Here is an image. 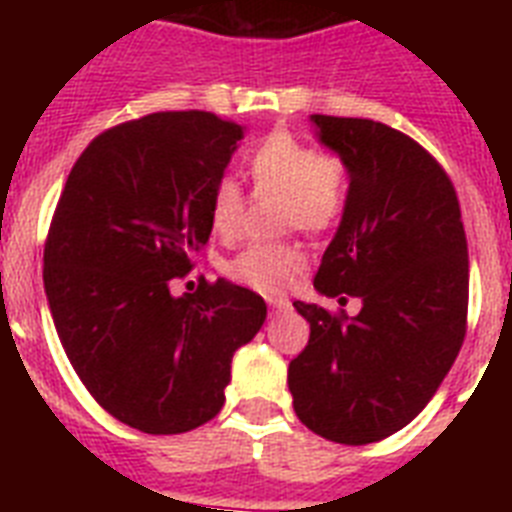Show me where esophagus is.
<instances>
[{
  "label": "esophagus",
  "instance_id": "esophagus-1",
  "mask_svg": "<svg viewBox=\"0 0 512 512\" xmlns=\"http://www.w3.org/2000/svg\"><path fill=\"white\" fill-rule=\"evenodd\" d=\"M265 303L271 305L273 311H287V308H289V300H287V297H281V295H268V297H265Z\"/></svg>",
  "mask_w": 512,
  "mask_h": 512
}]
</instances>
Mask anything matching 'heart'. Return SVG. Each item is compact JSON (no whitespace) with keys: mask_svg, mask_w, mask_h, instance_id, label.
<instances>
[{"mask_svg":"<svg viewBox=\"0 0 512 512\" xmlns=\"http://www.w3.org/2000/svg\"><path fill=\"white\" fill-rule=\"evenodd\" d=\"M257 193H281L284 228L321 233L335 228L350 199V167L335 151L316 148L292 132H271L247 156ZM247 199L233 177H220L209 191V228L220 239L236 236ZM305 265L303 249L287 241H252L225 260V273L260 292H281L295 284Z\"/></svg>","mask_w":512,"mask_h":512,"instance_id":"b5f03b06","label":"heart"}]
</instances>
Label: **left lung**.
Wrapping results in <instances>:
<instances>
[{
	"mask_svg": "<svg viewBox=\"0 0 512 512\" xmlns=\"http://www.w3.org/2000/svg\"><path fill=\"white\" fill-rule=\"evenodd\" d=\"M348 162L350 199L313 287L361 297V311L297 300L311 337L289 361L295 414L316 436L361 446L425 409L468 329V241L444 167L404 132L372 119L313 114Z\"/></svg>",
	"mask_w": 512,
	"mask_h": 512,
	"instance_id": "8db88e82",
	"label": "left lung"
}]
</instances>
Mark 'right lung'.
<instances>
[{
  "label": "right lung",
  "instance_id": "right-lung-1",
  "mask_svg": "<svg viewBox=\"0 0 512 512\" xmlns=\"http://www.w3.org/2000/svg\"><path fill=\"white\" fill-rule=\"evenodd\" d=\"M244 127L156 111L100 132L71 167L44 241V292L68 361L124 425L175 436L225 401L265 300L231 281L172 297L207 244L209 191Z\"/></svg>",
  "mask_w": 512,
  "mask_h": 512
}]
</instances>
